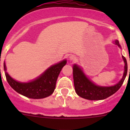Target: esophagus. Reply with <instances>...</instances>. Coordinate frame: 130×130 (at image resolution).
Here are the masks:
<instances>
[{
  "mask_svg": "<svg viewBox=\"0 0 130 130\" xmlns=\"http://www.w3.org/2000/svg\"><path fill=\"white\" fill-rule=\"evenodd\" d=\"M69 59L70 60H75L76 58H75V57L74 55H70V56L69 57Z\"/></svg>",
  "mask_w": 130,
  "mask_h": 130,
  "instance_id": "esophagus-1",
  "label": "esophagus"
}]
</instances>
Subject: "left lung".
Returning <instances> with one entry per match:
<instances>
[{"label":"left lung","mask_w":130,"mask_h":130,"mask_svg":"<svg viewBox=\"0 0 130 130\" xmlns=\"http://www.w3.org/2000/svg\"><path fill=\"white\" fill-rule=\"evenodd\" d=\"M113 43L121 48L118 40H115ZM122 58L124 62V71L122 78L116 85L110 87H102L96 85L87 77L81 68L77 64H74L73 66V77L77 94L89 100H101L115 94L123 84L128 72V64L126 58L122 56Z\"/></svg>","instance_id":"left-lung-1"}]
</instances>
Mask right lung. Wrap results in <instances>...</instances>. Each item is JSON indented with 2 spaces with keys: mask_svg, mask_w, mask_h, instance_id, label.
<instances>
[{
  "mask_svg": "<svg viewBox=\"0 0 130 130\" xmlns=\"http://www.w3.org/2000/svg\"><path fill=\"white\" fill-rule=\"evenodd\" d=\"M66 60L50 66L42 74L28 83L16 81L6 72V66L4 62V70L6 80L10 87L20 94L32 99H42L53 93L57 78L62 68L66 65Z\"/></svg>",
  "mask_w": 130,
  "mask_h": 130,
  "instance_id": "1",
  "label": "right lung"
}]
</instances>
